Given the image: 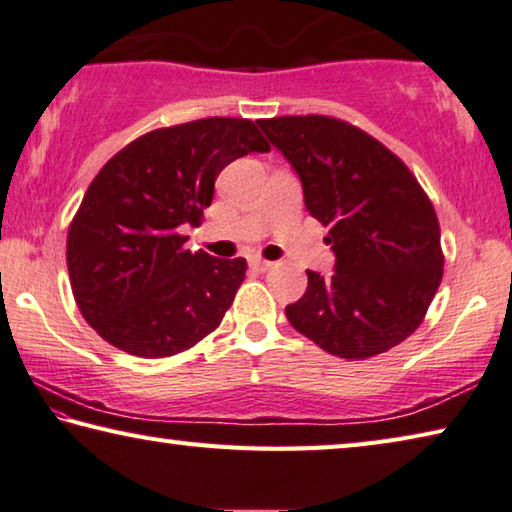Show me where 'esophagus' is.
<instances>
[{"instance_id":"34e87169","label":"esophagus","mask_w":512,"mask_h":512,"mask_svg":"<svg viewBox=\"0 0 512 512\" xmlns=\"http://www.w3.org/2000/svg\"><path fill=\"white\" fill-rule=\"evenodd\" d=\"M249 265L254 267L256 272H267L274 263H270V261H263V258H251V263H249Z\"/></svg>"}]
</instances>
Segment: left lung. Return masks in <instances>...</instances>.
I'll return each mask as SVG.
<instances>
[{"instance_id": "obj_1", "label": "left lung", "mask_w": 512, "mask_h": 512, "mask_svg": "<svg viewBox=\"0 0 512 512\" xmlns=\"http://www.w3.org/2000/svg\"><path fill=\"white\" fill-rule=\"evenodd\" d=\"M297 172L306 211L335 254L329 279L308 270L288 322L340 358H370L422 324L445 256L433 204L413 172L379 140L324 115L258 120Z\"/></svg>"}]
</instances>
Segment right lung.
<instances>
[{
  "mask_svg": "<svg viewBox=\"0 0 512 512\" xmlns=\"http://www.w3.org/2000/svg\"><path fill=\"white\" fill-rule=\"evenodd\" d=\"M270 145L251 120L206 117L149 131L108 161L67 231V272L81 315L106 342L165 358L220 326L245 258L183 249L226 165Z\"/></svg>",
  "mask_w": 512,
  "mask_h": 512,
  "instance_id": "obj_1",
  "label": "right lung"
}]
</instances>
